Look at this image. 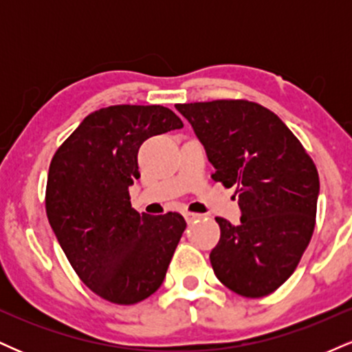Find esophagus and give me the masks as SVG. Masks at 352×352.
Instances as JSON below:
<instances>
[{
    "label": "esophagus",
    "mask_w": 352,
    "mask_h": 352,
    "mask_svg": "<svg viewBox=\"0 0 352 352\" xmlns=\"http://www.w3.org/2000/svg\"><path fill=\"white\" fill-rule=\"evenodd\" d=\"M184 217H185V220H187V223H192V221H193V220H197V218H199L200 215H199V213L184 212Z\"/></svg>",
    "instance_id": "1"
}]
</instances>
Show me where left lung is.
Here are the masks:
<instances>
[{
  "instance_id": "left-lung-1",
  "label": "left lung",
  "mask_w": 352,
  "mask_h": 352,
  "mask_svg": "<svg viewBox=\"0 0 352 352\" xmlns=\"http://www.w3.org/2000/svg\"><path fill=\"white\" fill-rule=\"evenodd\" d=\"M215 167L235 185L240 223L217 217L210 253L217 278L245 298L273 293L292 276L316 223L319 177L300 140L274 112L243 99L177 104Z\"/></svg>"
}]
</instances>
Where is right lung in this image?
I'll return each instance as SVG.
<instances>
[{"mask_svg": "<svg viewBox=\"0 0 352 352\" xmlns=\"http://www.w3.org/2000/svg\"><path fill=\"white\" fill-rule=\"evenodd\" d=\"M182 127L164 106L104 107L51 160L46 215L52 232L84 285L116 305H135L160 288L187 227L177 212L140 215L129 195L140 177L144 140Z\"/></svg>", "mask_w": 352, "mask_h": 352, "instance_id": "obj_1", "label": "right lung"}]
</instances>
